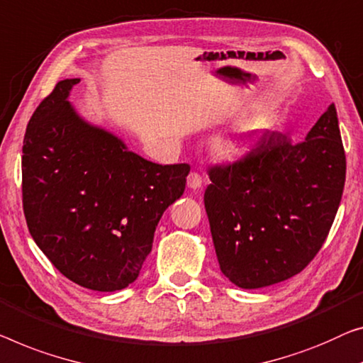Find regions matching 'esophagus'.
Here are the masks:
<instances>
[{"label":"esophagus","instance_id":"1","mask_svg":"<svg viewBox=\"0 0 363 363\" xmlns=\"http://www.w3.org/2000/svg\"><path fill=\"white\" fill-rule=\"evenodd\" d=\"M200 186H202V177H200V174H197V172H191V174L187 176V187L192 189V191H196V189H199Z\"/></svg>","mask_w":363,"mask_h":363}]
</instances>
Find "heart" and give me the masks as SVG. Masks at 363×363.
Segmentation results:
<instances>
[{
  "mask_svg": "<svg viewBox=\"0 0 363 363\" xmlns=\"http://www.w3.org/2000/svg\"><path fill=\"white\" fill-rule=\"evenodd\" d=\"M216 150L223 156H236L241 151V142L236 137H221L216 142Z\"/></svg>",
  "mask_w": 363,
  "mask_h": 363,
  "instance_id": "b5f03b06",
  "label": "heart"
}]
</instances>
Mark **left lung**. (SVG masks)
Returning <instances> with one entry per match:
<instances>
[{"instance_id": "left-lung-1", "label": "left lung", "mask_w": 363, "mask_h": 363, "mask_svg": "<svg viewBox=\"0 0 363 363\" xmlns=\"http://www.w3.org/2000/svg\"><path fill=\"white\" fill-rule=\"evenodd\" d=\"M203 196L220 269L240 289L301 272L331 230L345 155L334 104L303 142L264 132L245 160L208 171Z\"/></svg>"}]
</instances>
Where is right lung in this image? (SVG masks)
I'll return each instance as SVG.
<instances>
[{"label": "right lung", "mask_w": 363, "mask_h": 363, "mask_svg": "<svg viewBox=\"0 0 363 363\" xmlns=\"http://www.w3.org/2000/svg\"><path fill=\"white\" fill-rule=\"evenodd\" d=\"M63 79L30 117L23 205L30 236L65 277L97 291L135 282L189 164H156L79 116Z\"/></svg>", "instance_id": "add662e5"}]
</instances>
